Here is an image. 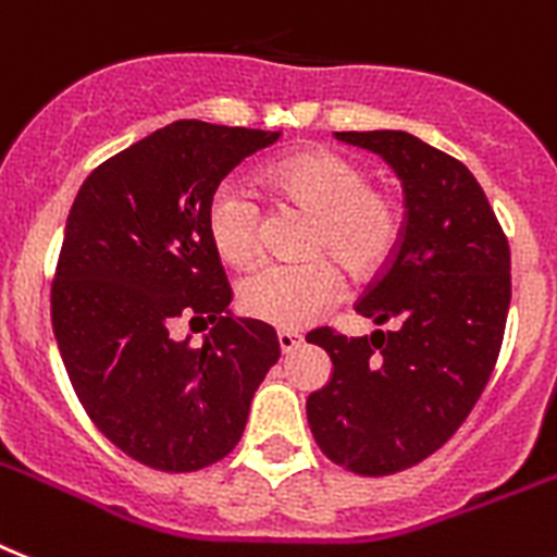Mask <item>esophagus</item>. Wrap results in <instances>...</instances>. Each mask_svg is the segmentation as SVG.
I'll return each instance as SVG.
<instances>
[{
	"instance_id": "esophagus-1",
	"label": "esophagus",
	"mask_w": 557,
	"mask_h": 557,
	"mask_svg": "<svg viewBox=\"0 0 557 557\" xmlns=\"http://www.w3.org/2000/svg\"><path fill=\"white\" fill-rule=\"evenodd\" d=\"M277 343H280V350H283V354H292V350L297 348L302 339H300V334H294V331H280Z\"/></svg>"
}]
</instances>
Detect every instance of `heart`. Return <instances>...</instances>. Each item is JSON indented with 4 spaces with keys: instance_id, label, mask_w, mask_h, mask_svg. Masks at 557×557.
Instances as JSON below:
<instances>
[{
    "instance_id": "1",
    "label": "heart",
    "mask_w": 557,
    "mask_h": 557,
    "mask_svg": "<svg viewBox=\"0 0 557 557\" xmlns=\"http://www.w3.org/2000/svg\"><path fill=\"white\" fill-rule=\"evenodd\" d=\"M265 189L286 207L311 214L302 240L308 260L263 265L240 283L237 302L251 320L300 331L343 294L345 269L354 280L376 277L401 240L399 200L368 184V172L334 149H302L263 170ZM214 251L232 269H246L260 251V214L237 184H221L207 207Z\"/></svg>"
}]
</instances>
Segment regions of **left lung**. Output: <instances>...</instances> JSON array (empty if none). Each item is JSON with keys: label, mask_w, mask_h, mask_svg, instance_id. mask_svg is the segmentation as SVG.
Wrapping results in <instances>:
<instances>
[{"label": "left lung", "mask_w": 557, "mask_h": 557, "mask_svg": "<svg viewBox=\"0 0 557 557\" xmlns=\"http://www.w3.org/2000/svg\"><path fill=\"white\" fill-rule=\"evenodd\" d=\"M385 158L405 189V228L357 314L391 331L306 336L334 362L308 396L320 450L359 475L419 465L459 430L490 382L509 311V246L487 195L442 149L401 129L336 133Z\"/></svg>", "instance_id": "1"}]
</instances>
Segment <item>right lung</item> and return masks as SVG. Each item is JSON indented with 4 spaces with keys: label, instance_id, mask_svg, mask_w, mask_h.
<instances>
[{
    "label": "right lung",
    "instance_id": "1",
    "mask_svg": "<svg viewBox=\"0 0 557 557\" xmlns=\"http://www.w3.org/2000/svg\"><path fill=\"white\" fill-rule=\"evenodd\" d=\"M280 133L175 121L87 175L50 288L53 334L78 401L112 445L163 473L221 461L280 359L277 334L232 317L207 232L212 191ZM181 319L213 322L203 346Z\"/></svg>",
    "mask_w": 557,
    "mask_h": 557
}]
</instances>
